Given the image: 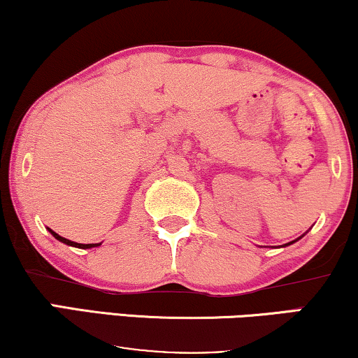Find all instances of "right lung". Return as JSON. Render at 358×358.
Returning a JSON list of instances; mask_svg holds the SVG:
<instances>
[{
    "instance_id": "add662e5",
    "label": "right lung",
    "mask_w": 358,
    "mask_h": 358,
    "mask_svg": "<svg viewBox=\"0 0 358 358\" xmlns=\"http://www.w3.org/2000/svg\"><path fill=\"white\" fill-rule=\"evenodd\" d=\"M50 230V234H52L55 238L57 240H59V241H63V243H66V245H69V246H76V248H94V246H99L100 243H87V245H84V243H76V241H71V240H68V238H64V236H62V235H58L57 231H53L52 229H48Z\"/></svg>"
}]
</instances>
